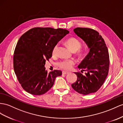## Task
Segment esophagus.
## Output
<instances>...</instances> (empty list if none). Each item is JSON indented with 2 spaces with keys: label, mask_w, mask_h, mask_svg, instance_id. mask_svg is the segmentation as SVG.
Masks as SVG:
<instances>
[{
  "label": "esophagus",
  "mask_w": 123,
  "mask_h": 123,
  "mask_svg": "<svg viewBox=\"0 0 123 123\" xmlns=\"http://www.w3.org/2000/svg\"><path fill=\"white\" fill-rule=\"evenodd\" d=\"M62 74H64V75L68 74V72H67V71H63V72H62Z\"/></svg>",
  "instance_id": "34e87169"
}]
</instances>
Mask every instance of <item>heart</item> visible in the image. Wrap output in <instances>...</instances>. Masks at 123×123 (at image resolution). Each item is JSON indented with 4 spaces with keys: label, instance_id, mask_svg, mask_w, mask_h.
Segmentation results:
<instances>
[{
    "label": "heart",
    "instance_id": "heart-1",
    "mask_svg": "<svg viewBox=\"0 0 123 123\" xmlns=\"http://www.w3.org/2000/svg\"><path fill=\"white\" fill-rule=\"evenodd\" d=\"M65 43L68 46L72 51L74 52L78 51V55H80L81 54V52L80 51V49L81 47V43L80 41L77 39V38L74 37H72L69 38L67 40H66ZM58 49V44L56 43L55 45L53 46V48L52 49V55H56L57 54V51ZM75 64V62L74 60H62L60 61L58 63V65L59 67L61 68L62 69H63L65 70H69L73 68L74 64Z\"/></svg>",
    "mask_w": 123,
    "mask_h": 123
}]
</instances>
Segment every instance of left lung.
I'll list each match as a JSON object with an SVG mask.
<instances>
[{"label": "left lung", "mask_w": 123, "mask_h": 123, "mask_svg": "<svg viewBox=\"0 0 123 123\" xmlns=\"http://www.w3.org/2000/svg\"><path fill=\"white\" fill-rule=\"evenodd\" d=\"M74 33L81 38L90 49L89 52L78 68L80 72L75 73L77 76L72 87L80 94L87 95L94 93L102 86L108 76L109 69V54L105 40L97 31L89 28L77 27Z\"/></svg>", "instance_id": "obj_1"}]
</instances>
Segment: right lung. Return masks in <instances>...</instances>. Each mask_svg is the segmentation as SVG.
<instances>
[{
	"label": "right lung",
	"mask_w": 123,
	"mask_h": 123,
	"mask_svg": "<svg viewBox=\"0 0 123 123\" xmlns=\"http://www.w3.org/2000/svg\"><path fill=\"white\" fill-rule=\"evenodd\" d=\"M69 31L50 27L33 28L21 36L15 47L13 68L18 82L28 93L41 95L52 87L62 71L48 73L46 61L52 56V49Z\"/></svg>",
	"instance_id": "right-lung-1"
}]
</instances>
